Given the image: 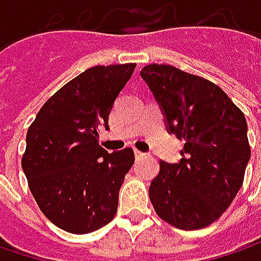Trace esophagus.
Segmentation results:
<instances>
[{
    "mask_svg": "<svg viewBox=\"0 0 261 261\" xmlns=\"http://www.w3.org/2000/svg\"><path fill=\"white\" fill-rule=\"evenodd\" d=\"M145 152H142V151H136L135 149V156L136 158H142V156H145Z\"/></svg>",
    "mask_w": 261,
    "mask_h": 261,
    "instance_id": "34e87169",
    "label": "esophagus"
}]
</instances>
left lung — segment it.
<instances>
[{
	"label": "left lung",
	"instance_id": "1",
	"mask_svg": "<svg viewBox=\"0 0 261 261\" xmlns=\"http://www.w3.org/2000/svg\"><path fill=\"white\" fill-rule=\"evenodd\" d=\"M168 134L185 139L181 160L160 161L149 199L160 218L178 229H199L222 215L243 186L250 161L243 112L219 87L171 65L141 69Z\"/></svg>",
	"mask_w": 261,
	"mask_h": 261
}]
</instances>
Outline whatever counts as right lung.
I'll return each mask as SVG.
<instances>
[{"label":"right lung","instance_id":"add662e5","mask_svg":"<svg viewBox=\"0 0 261 261\" xmlns=\"http://www.w3.org/2000/svg\"><path fill=\"white\" fill-rule=\"evenodd\" d=\"M135 66L88 68L46 101L27 130L21 167L30 192L64 231L88 234L115 218L135 155L130 148L109 154L98 145V127L109 129V115Z\"/></svg>","mask_w":261,"mask_h":261}]
</instances>
